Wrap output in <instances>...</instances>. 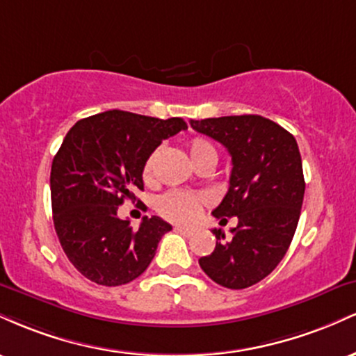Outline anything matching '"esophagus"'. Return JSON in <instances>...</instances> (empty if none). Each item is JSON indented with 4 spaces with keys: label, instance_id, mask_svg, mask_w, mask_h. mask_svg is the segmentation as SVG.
Listing matches in <instances>:
<instances>
[{
    "label": "esophagus",
    "instance_id": "1",
    "mask_svg": "<svg viewBox=\"0 0 356 356\" xmlns=\"http://www.w3.org/2000/svg\"><path fill=\"white\" fill-rule=\"evenodd\" d=\"M175 231L181 232V234L186 236V238H191V236L194 234V229H191V227H184V226H177L175 227Z\"/></svg>",
    "mask_w": 356,
    "mask_h": 356
}]
</instances>
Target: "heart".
Returning <instances> with one entry per match:
<instances>
[{
  "label": "heart",
  "mask_w": 356,
  "mask_h": 356,
  "mask_svg": "<svg viewBox=\"0 0 356 356\" xmlns=\"http://www.w3.org/2000/svg\"><path fill=\"white\" fill-rule=\"evenodd\" d=\"M187 150L194 162V165L201 164L204 161H218V150L211 144L207 138L204 137H194L191 138L189 144H187ZM155 157L157 152L150 154L147 157L144 169H142V175H144L145 181L152 179V170L155 164ZM204 197L194 192H186V191H169L165 194H162L161 197L155 202L159 214L162 218L172 220V222H191L199 216V212L202 211L204 206Z\"/></svg>",
  "instance_id": "obj_1"
}]
</instances>
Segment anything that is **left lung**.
Listing matches in <instances>:
<instances>
[{
	"instance_id": "8db88e82",
	"label": "left lung",
	"mask_w": 356,
	"mask_h": 356,
	"mask_svg": "<svg viewBox=\"0 0 356 356\" xmlns=\"http://www.w3.org/2000/svg\"><path fill=\"white\" fill-rule=\"evenodd\" d=\"M191 127L231 154L229 189L212 216L220 222L238 218L229 238L212 229L216 248L199 264L224 288H249L280 264L300 220L305 177L296 138L261 115L191 120Z\"/></svg>"
}]
</instances>
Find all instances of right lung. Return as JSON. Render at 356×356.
Listing matches in <instances>:
<instances>
[{
  "instance_id": "1",
  "label": "right lung",
  "mask_w": 356,
  "mask_h": 356,
  "mask_svg": "<svg viewBox=\"0 0 356 356\" xmlns=\"http://www.w3.org/2000/svg\"><path fill=\"white\" fill-rule=\"evenodd\" d=\"M179 117L108 110L68 130L51 164L53 224L70 263L102 286L134 281L149 268L159 241L172 229L157 216L138 229L118 218V206L144 189L142 169L162 140L186 130Z\"/></svg>"
}]
</instances>
